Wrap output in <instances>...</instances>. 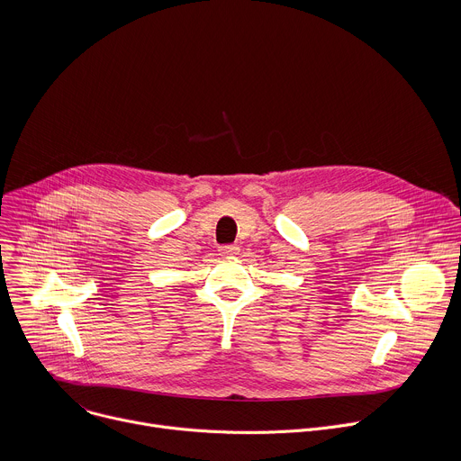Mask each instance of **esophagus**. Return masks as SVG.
<instances>
[{"mask_svg": "<svg viewBox=\"0 0 461 461\" xmlns=\"http://www.w3.org/2000/svg\"><path fill=\"white\" fill-rule=\"evenodd\" d=\"M221 255H224V257H233V255H237L239 253V246H235V244H224V246H221Z\"/></svg>", "mask_w": 461, "mask_h": 461, "instance_id": "1", "label": "esophagus"}]
</instances>
